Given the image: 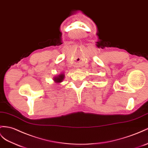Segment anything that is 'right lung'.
I'll use <instances>...</instances> for the list:
<instances>
[{
    "label": "right lung",
    "instance_id": "1",
    "mask_svg": "<svg viewBox=\"0 0 148 148\" xmlns=\"http://www.w3.org/2000/svg\"><path fill=\"white\" fill-rule=\"evenodd\" d=\"M64 77H65V75H64V73H61L54 77L53 80H54V82L56 84H59V83L62 82V81L64 79Z\"/></svg>",
    "mask_w": 148,
    "mask_h": 148
}]
</instances>
